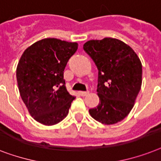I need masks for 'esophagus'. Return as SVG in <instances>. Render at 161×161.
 <instances>
[{"label": "esophagus", "instance_id": "34e87169", "mask_svg": "<svg viewBox=\"0 0 161 161\" xmlns=\"http://www.w3.org/2000/svg\"><path fill=\"white\" fill-rule=\"evenodd\" d=\"M79 94L81 96H87V95H88L89 92H88V91H80Z\"/></svg>", "mask_w": 161, "mask_h": 161}]
</instances>
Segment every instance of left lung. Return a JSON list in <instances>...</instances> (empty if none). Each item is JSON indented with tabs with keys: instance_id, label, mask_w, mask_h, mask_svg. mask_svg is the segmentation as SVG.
<instances>
[{
	"instance_id": "left-lung-1",
	"label": "left lung",
	"mask_w": 161,
	"mask_h": 161,
	"mask_svg": "<svg viewBox=\"0 0 161 161\" xmlns=\"http://www.w3.org/2000/svg\"><path fill=\"white\" fill-rule=\"evenodd\" d=\"M83 48L98 69L100 103L89 110L101 124L121 121L132 110L142 84V64L133 49L120 40H91Z\"/></svg>"
}]
</instances>
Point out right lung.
Returning <instances> with one entry per match:
<instances>
[{"instance_id":"1","label":"right lung","mask_w":161,"mask_h":161,"mask_svg":"<svg viewBox=\"0 0 161 161\" xmlns=\"http://www.w3.org/2000/svg\"><path fill=\"white\" fill-rule=\"evenodd\" d=\"M78 48L76 42L45 38L25 49L16 67L20 97L30 115L45 125L67 116L75 97L66 90L64 70Z\"/></svg>"}]
</instances>
